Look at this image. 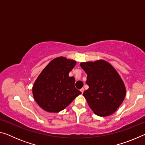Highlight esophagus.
<instances>
[{
	"mask_svg": "<svg viewBox=\"0 0 145 145\" xmlns=\"http://www.w3.org/2000/svg\"><path fill=\"white\" fill-rule=\"evenodd\" d=\"M80 91H81V93H84V88H82V89H80Z\"/></svg>",
	"mask_w": 145,
	"mask_h": 145,
	"instance_id": "esophagus-1",
	"label": "esophagus"
}]
</instances>
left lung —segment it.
<instances>
[{"label":"left lung","instance_id":"left-lung-1","mask_svg":"<svg viewBox=\"0 0 145 145\" xmlns=\"http://www.w3.org/2000/svg\"><path fill=\"white\" fill-rule=\"evenodd\" d=\"M87 73L88 89L83 93L89 107L97 116H110L125 97L126 88L119 73L111 64L100 59L80 64Z\"/></svg>","mask_w":145,"mask_h":145}]
</instances>
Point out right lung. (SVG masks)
<instances>
[{
  "label": "right lung",
  "mask_w": 145,
  "mask_h": 145,
  "mask_svg": "<svg viewBox=\"0 0 145 145\" xmlns=\"http://www.w3.org/2000/svg\"><path fill=\"white\" fill-rule=\"evenodd\" d=\"M76 61L64 57L54 59L36 78L33 86L34 99L48 112H59L81 94L75 88V79L69 73Z\"/></svg>",
  "instance_id": "1"
}]
</instances>
